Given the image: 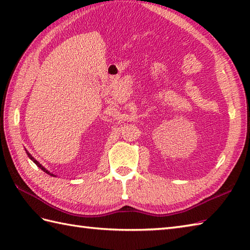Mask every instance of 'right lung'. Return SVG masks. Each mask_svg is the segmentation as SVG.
I'll use <instances>...</instances> for the list:
<instances>
[{"label":"right lung","instance_id":"right-lung-1","mask_svg":"<svg viewBox=\"0 0 250 250\" xmlns=\"http://www.w3.org/2000/svg\"><path fill=\"white\" fill-rule=\"evenodd\" d=\"M25 152H26V155H28V157H29V158L31 159V160H32V161H33V162H34V163L36 164V166H37V167H40V168L42 169V171H44L45 173H47V174H48V175H50V176H54V177H56V175H54V174H51V173H50V172L48 171V169H46V168H45V167H44L43 166H42V164H41V163H40L39 161H37V160H35V159H34L33 157H32V156H31V153H30V152H29L28 150H25Z\"/></svg>","mask_w":250,"mask_h":250}]
</instances>
